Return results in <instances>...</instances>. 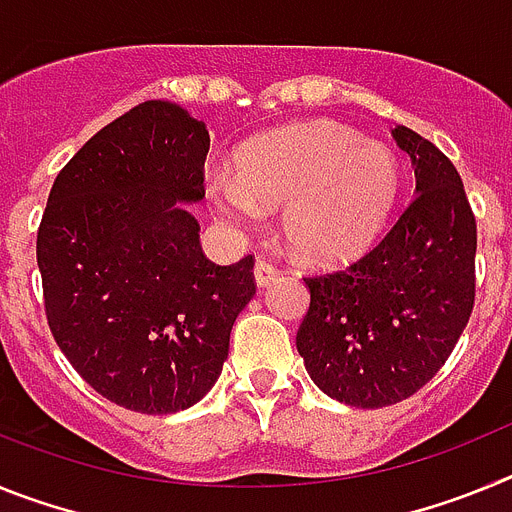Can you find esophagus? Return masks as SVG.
<instances>
[{"instance_id":"esophagus-1","label":"esophagus","mask_w":512,"mask_h":512,"mask_svg":"<svg viewBox=\"0 0 512 512\" xmlns=\"http://www.w3.org/2000/svg\"><path fill=\"white\" fill-rule=\"evenodd\" d=\"M279 269L277 264H271V261H256V266H253V277H256V284L259 287H266V284H271L274 279H277Z\"/></svg>"}]
</instances>
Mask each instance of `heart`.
<instances>
[{
	"label": "heart",
	"mask_w": 512,
	"mask_h": 512,
	"mask_svg": "<svg viewBox=\"0 0 512 512\" xmlns=\"http://www.w3.org/2000/svg\"><path fill=\"white\" fill-rule=\"evenodd\" d=\"M400 182V161L384 143L333 122H307L246 143L235 174L207 176V197L241 230L259 223L261 205H287L284 235L292 251L310 264H341L377 238Z\"/></svg>",
	"instance_id": "b5f03b06"
}]
</instances>
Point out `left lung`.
Segmentation results:
<instances>
[{
  "instance_id": "8db88e82",
  "label": "left lung",
  "mask_w": 512,
  "mask_h": 512,
  "mask_svg": "<svg viewBox=\"0 0 512 512\" xmlns=\"http://www.w3.org/2000/svg\"><path fill=\"white\" fill-rule=\"evenodd\" d=\"M415 197L382 241L341 271L305 277L297 351L325 395L387 408L431 382L474 307L477 220L461 176L431 140L397 125Z\"/></svg>"
}]
</instances>
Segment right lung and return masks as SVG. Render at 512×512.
<instances>
[{"label":"right lung","instance_id":"1","mask_svg":"<svg viewBox=\"0 0 512 512\" xmlns=\"http://www.w3.org/2000/svg\"><path fill=\"white\" fill-rule=\"evenodd\" d=\"M210 133L148 99L104 125L58 171L38 228L45 318L89 387L169 415L223 372L230 330L256 295L253 256L217 266L182 202L205 197Z\"/></svg>","mask_w":512,"mask_h":512}]
</instances>
